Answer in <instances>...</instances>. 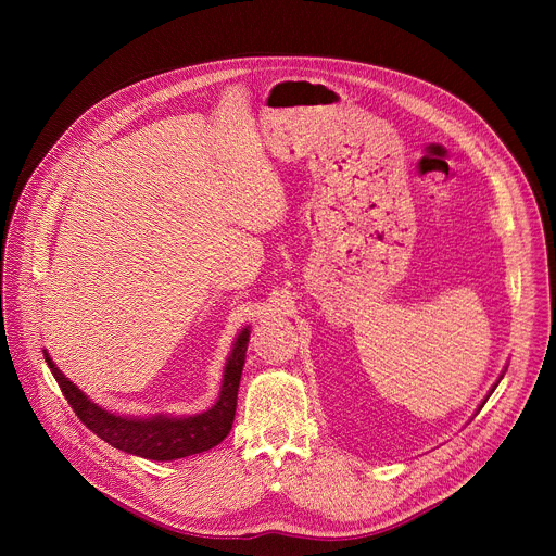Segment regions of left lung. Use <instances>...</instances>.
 <instances>
[{
	"label": "left lung",
	"mask_w": 556,
	"mask_h": 556,
	"mask_svg": "<svg viewBox=\"0 0 556 556\" xmlns=\"http://www.w3.org/2000/svg\"><path fill=\"white\" fill-rule=\"evenodd\" d=\"M504 371H506V367H504ZM504 371H502V374H500V378H497V382H495V384H493V387H491V391H489V393H486V399H484V401H482V405H480V407H478V412H480V409H482V407H484V405H486V401H489V399H491V393H493V391H495V387H497V384H500V380H502V378H504Z\"/></svg>",
	"instance_id": "8db88e82"
}]
</instances>
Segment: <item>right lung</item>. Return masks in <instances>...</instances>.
Wrapping results in <instances>:
<instances>
[{
  "instance_id": "obj_1",
  "label": "right lung",
  "mask_w": 556,
  "mask_h": 556,
  "mask_svg": "<svg viewBox=\"0 0 556 556\" xmlns=\"http://www.w3.org/2000/svg\"><path fill=\"white\" fill-rule=\"evenodd\" d=\"M251 341V328L244 326L235 337L228 358L222 371V387L217 401L202 414L193 416H121L90 401V395L78 389L65 374L54 365L50 354L43 350L46 363L56 378L65 401L92 433L112 444L118 451L147 459H180L217 446L230 431L237 407V389H240L242 369L247 361V348Z\"/></svg>"
}]
</instances>
